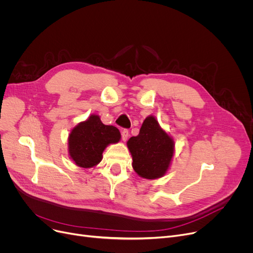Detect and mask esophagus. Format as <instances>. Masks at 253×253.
Wrapping results in <instances>:
<instances>
[{
  "instance_id": "34e87169",
  "label": "esophagus",
  "mask_w": 253,
  "mask_h": 253,
  "mask_svg": "<svg viewBox=\"0 0 253 253\" xmlns=\"http://www.w3.org/2000/svg\"><path fill=\"white\" fill-rule=\"evenodd\" d=\"M121 135H122V139H123L124 141H126V140L128 139V136H129V131H128V129L122 130Z\"/></svg>"
}]
</instances>
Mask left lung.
<instances>
[{
    "mask_svg": "<svg viewBox=\"0 0 253 253\" xmlns=\"http://www.w3.org/2000/svg\"><path fill=\"white\" fill-rule=\"evenodd\" d=\"M127 145L133 160L132 167L139 176L155 179L166 173L173 156L174 141L153 116L144 120L139 134L132 136Z\"/></svg>",
    "mask_w": 253,
    "mask_h": 253,
    "instance_id": "1",
    "label": "left lung"
}]
</instances>
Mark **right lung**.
<instances>
[{"label": "right lung", "mask_w": 253, "mask_h": 253, "mask_svg": "<svg viewBox=\"0 0 253 253\" xmlns=\"http://www.w3.org/2000/svg\"><path fill=\"white\" fill-rule=\"evenodd\" d=\"M120 138L121 134L117 127L104 125L98 116L92 115L72 130L69 137L70 156L80 167H93L101 161L106 145L118 142Z\"/></svg>", "instance_id": "right-lung-1"}]
</instances>
